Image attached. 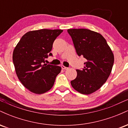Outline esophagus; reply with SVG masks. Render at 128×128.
I'll return each mask as SVG.
<instances>
[{"label":"esophagus","instance_id":"esophagus-1","mask_svg":"<svg viewBox=\"0 0 128 128\" xmlns=\"http://www.w3.org/2000/svg\"><path fill=\"white\" fill-rule=\"evenodd\" d=\"M61 68H62V70H67V69L68 68V67H65V66H61Z\"/></svg>","mask_w":128,"mask_h":128}]
</instances>
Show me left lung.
<instances>
[{
  "label": "left lung",
  "instance_id": "obj_1",
  "mask_svg": "<svg viewBox=\"0 0 128 128\" xmlns=\"http://www.w3.org/2000/svg\"><path fill=\"white\" fill-rule=\"evenodd\" d=\"M76 53L86 59L82 70L77 69V76L71 81L75 90L90 94L99 90L111 72L114 58L106 40L98 32L86 29H70Z\"/></svg>",
  "mask_w": 128,
  "mask_h": 128
}]
</instances>
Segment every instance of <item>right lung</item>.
I'll list each match as a JSON object with an SVG mask.
<instances>
[{"instance_id": "add662e5", "label": "right lung", "mask_w": 128, "mask_h": 128, "mask_svg": "<svg viewBox=\"0 0 128 128\" xmlns=\"http://www.w3.org/2000/svg\"><path fill=\"white\" fill-rule=\"evenodd\" d=\"M61 29H40L26 33L19 41L12 55L17 77L30 92L42 94L52 88L61 67L45 63L52 56L53 43Z\"/></svg>"}]
</instances>
